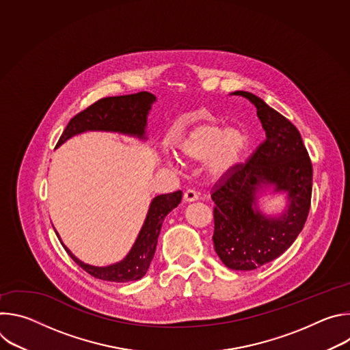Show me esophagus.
Returning <instances> with one entry per match:
<instances>
[{
    "label": "esophagus",
    "mask_w": 350,
    "mask_h": 350,
    "mask_svg": "<svg viewBox=\"0 0 350 350\" xmlns=\"http://www.w3.org/2000/svg\"><path fill=\"white\" fill-rule=\"evenodd\" d=\"M199 198V195L196 193V191L195 189H187L185 192H184V201L185 202H193V201H196V199Z\"/></svg>",
    "instance_id": "obj_1"
}]
</instances>
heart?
Listing matches in <instances>:
<instances>
[{"label": "heart", "instance_id": "b5f03b06", "mask_svg": "<svg viewBox=\"0 0 350 350\" xmlns=\"http://www.w3.org/2000/svg\"><path fill=\"white\" fill-rule=\"evenodd\" d=\"M176 155L187 162H199L208 158L206 170L213 178L228 174L241 159L246 137L238 130L206 122L191 127L173 141Z\"/></svg>", "mask_w": 350, "mask_h": 350}]
</instances>
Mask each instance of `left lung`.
<instances>
[{
    "label": "left lung",
    "instance_id": "obj_1",
    "mask_svg": "<svg viewBox=\"0 0 350 350\" xmlns=\"http://www.w3.org/2000/svg\"><path fill=\"white\" fill-rule=\"evenodd\" d=\"M256 109L266 138L243 163L212 187L215 251L231 270H255L282 255L302 231L312 201L313 167L299 130L259 96L235 91ZM262 183L286 190L290 208L267 219L253 209Z\"/></svg>",
    "mask_w": 350,
    "mask_h": 350
}]
</instances>
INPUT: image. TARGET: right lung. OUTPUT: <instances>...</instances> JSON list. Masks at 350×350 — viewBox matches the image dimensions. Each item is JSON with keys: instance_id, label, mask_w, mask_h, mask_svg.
Instances as JSON below:
<instances>
[{"instance_id": "add662e5", "label": "right lung", "mask_w": 350, "mask_h": 350, "mask_svg": "<svg viewBox=\"0 0 350 350\" xmlns=\"http://www.w3.org/2000/svg\"><path fill=\"white\" fill-rule=\"evenodd\" d=\"M155 99L151 92L146 91L98 99L70 119L57 145L87 130L119 131L142 138L146 126V115ZM181 196L183 192L178 189L154 198L134 246L120 263L108 267H94L80 262L64 245L65 251L84 271L98 280L113 282L139 280L145 275L154 259L162 223L167 213L181 202Z\"/></svg>"}]
</instances>
